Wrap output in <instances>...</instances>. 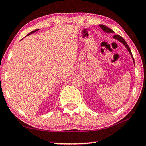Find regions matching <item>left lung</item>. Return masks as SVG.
Wrapping results in <instances>:
<instances>
[{
    "mask_svg": "<svg viewBox=\"0 0 146 146\" xmlns=\"http://www.w3.org/2000/svg\"><path fill=\"white\" fill-rule=\"evenodd\" d=\"M100 27L102 28V29L104 31H105V32L106 33H114V31L112 30L111 29H110V28L107 27L106 26H105V25H100ZM113 38L114 39L117 40L119 41L120 42H121L122 44H123L124 46H125V48H127V50H128L129 53L130 54V56L132 57V59L133 60V62H134V64H135V60H134V58H133V56H132V52H131V50H130V47L128 46V44L126 43V42L124 40V39H123V38H122L121 36H120L119 35H115V36H113Z\"/></svg>",
    "mask_w": 146,
    "mask_h": 146,
    "instance_id": "obj_1",
    "label": "left lung"
}]
</instances>
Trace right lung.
I'll return each mask as SVG.
<instances>
[{
    "instance_id": "right-lung-1",
    "label": "right lung",
    "mask_w": 146,
    "mask_h": 146,
    "mask_svg": "<svg viewBox=\"0 0 146 146\" xmlns=\"http://www.w3.org/2000/svg\"><path fill=\"white\" fill-rule=\"evenodd\" d=\"M38 30L39 29H35V30H33V31H31V32H30L29 33H28L27 35V36H29L30 34H31V33H34V32H36V31H38Z\"/></svg>"
}]
</instances>
